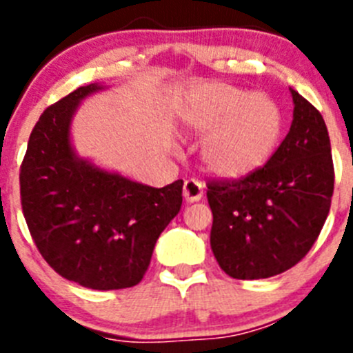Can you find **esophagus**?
I'll return each instance as SVG.
<instances>
[{"label": "esophagus", "mask_w": 353, "mask_h": 353, "mask_svg": "<svg viewBox=\"0 0 353 353\" xmlns=\"http://www.w3.org/2000/svg\"><path fill=\"white\" fill-rule=\"evenodd\" d=\"M203 196V183L196 179H189L183 183V198L189 201V203H194L199 201Z\"/></svg>", "instance_id": "34e87169"}]
</instances>
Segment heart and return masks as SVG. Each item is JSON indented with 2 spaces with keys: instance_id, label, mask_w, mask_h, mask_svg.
Listing matches in <instances>:
<instances>
[{
  "instance_id": "1",
  "label": "heart",
  "mask_w": 353,
  "mask_h": 353,
  "mask_svg": "<svg viewBox=\"0 0 353 353\" xmlns=\"http://www.w3.org/2000/svg\"><path fill=\"white\" fill-rule=\"evenodd\" d=\"M180 120L194 136H207L201 152L205 166L228 180L244 179L265 166L283 134V111L272 97L228 83L189 90Z\"/></svg>"
}]
</instances>
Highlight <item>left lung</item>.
Listing matches in <instances>:
<instances>
[{
    "label": "left lung",
    "instance_id": "left-lung-1",
    "mask_svg": "<svg viewBox=\"0 0 353 353\" xmlns=\"http://www.w3.org/2000/svg\"><path fill=\"white\" fill-rule=\"evenodd\" d=\"M293 97L290 132L265 166L239 180H210V245L233 279H265L310 252L330 210L334 164L322 114Z\"/></svg>",
    "mask_w": 353,
    "mask_h": 353
}]
</instances>
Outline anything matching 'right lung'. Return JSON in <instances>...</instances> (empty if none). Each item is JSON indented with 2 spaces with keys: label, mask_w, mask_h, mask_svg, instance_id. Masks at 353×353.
Listing matches in <instances>:
<instances>
[{
  "label": "right lung",
  "mask_w": 353,
  "mask_h": 353,
  "mask_svg": "<svg viewBox=\"0 0 353 353\" xmlns=\"http://www.w3.org/2000/svg\"><path fill=\"white\" fill-rule=\"evenodd\" d=\"M97 90L81 86L39 118L21 164V205L37 249L61 277L92 290L130 288L180 212L183 182L155 189L74 154L72 114Z\"/></svg>",
  "instance_id": "obj_1"
}]
</instances>
